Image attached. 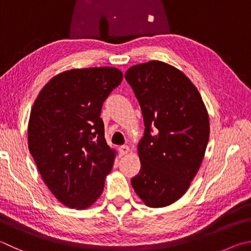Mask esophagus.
Here are the masks:
<instances>
[{"instance_id":"obj_1","label":"esophagus","mask_w":251,"mask_h":251,"mask_svg":"<svg viewBox=\"0 0 251 251\" xmlns=\"http://www.w3.org/2000/svg\"><path fill=\"white\" fill-rule=\"evenodd\" d=\"M120 152H121V154L128 153L129 152V147H128V146H126V145L121 146V147H120Z\"/></svg>"}]
</instances>
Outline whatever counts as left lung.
Returning <instances> with one entry per match:
<instances>
[{
  "label": "left lung",
  "mask_w": 251,
  "mask_h": 251,
  "mask_svg": "<svg viewBox=\"0 0 251 251\" xmlns=\"http://www.w3.org/2000/svg\"><path fill=\"white\" fill-rule=\"evenodd\" d=\"M125 79L145 124L138 144L141 167L131 185L148 206H167L188 191L201 166L209 137L206 107L188 76L168 63L133 66Z\"/></svg>",
  "instance_id": "obj_1"
}]
</instances>
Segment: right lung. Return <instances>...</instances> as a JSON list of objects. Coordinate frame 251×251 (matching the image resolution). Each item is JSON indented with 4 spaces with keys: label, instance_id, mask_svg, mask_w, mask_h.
I'll use <instances>...</instances> for the list:
<instances>
[{
    "label": "right lung",
    "instance_id": "add662e5",
    "mask_svg": "<svg viewBox=\"0 0 251 251\" xmlns=\"http://www.w3.org/2000/svg\"><path fill=\"white\" fill-rule=\"evenodd\" d=\"M122 80L112 67L65 71L44 86L31 108L29 152L50 192L68 207H89L103 192L115 150L100 115Z\"/></svg>",
    "mask_w": 251,
    "mask_h": 251
}]
</instances>
